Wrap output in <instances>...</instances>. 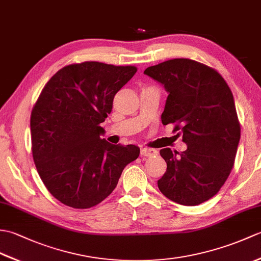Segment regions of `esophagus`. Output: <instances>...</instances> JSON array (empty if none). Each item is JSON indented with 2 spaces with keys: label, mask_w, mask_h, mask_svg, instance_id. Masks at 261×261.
Masks as SVG:
<instances>
[{
  "label": "esophagus",
  "mask_w": 261,
  "mask_h": 261,
  "mask_svg": "<svg viewBox=\"0 0 261 261\" xmlns=\"http://www.w3.org/2000/svg\"><path fill=\"white\" fill-rule=\"evenodd\" d=\"M157 153H158V151L154 150V149H150V148H142L141 149L142 157H153V156H156Z\"/></svg>",
  "instance_id": "1"
}]
</instances>
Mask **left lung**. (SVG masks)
<instances>
[{
  "mask_svg": "<svg viewBox=\"0 0 261 261\" xmlns=\"http://www.w3.org/2000/svg\"><path fill=\"white\" fill-rule=\"evenodd\" d=\"M145 74L168 92L163 124H175L185 151L160 150L167 170L158 180L164 195L194 206L213 197L231 173L240 140L233 95L215 69L187 58L151 66Z\"/></svg>",
  "mask_w": 261,
  "mask_h": 261,
  "instance_id": "8db88e82",
  "label": "left lung"
}]
</instances>
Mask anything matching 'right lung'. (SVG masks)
Returning a JSON list of instances; mask_svg holds the SVG:
<instances>
[{
  "label": "right lung",
  "instance_id": "right-lung-1",
  "mask_svg": "<svg viewBox=\"0 0 261 261\" xmlns=\"http://www.w3.org/2000/svg\"><path fill=\"white\" fill-rule=\"evenodd\" d=\"M137 73L135 66L98 62L59 69L32 109V156L51 195L74 208H90L118 185L124 167L139 157L134 145H112L101 136L115 94Z\"/></svg>",
  "mask_w": 261,
  "mask_h": 261
}]
</instances>
